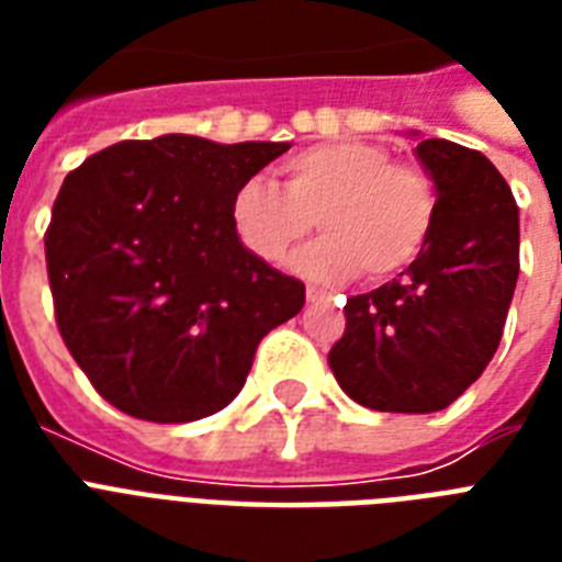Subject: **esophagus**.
I'll use <instances>...</instances> for the list:
<instances>
[{"label": "esophagus", "mask_w": 562, "mask_h": 562, "mask_svg": "<svg viewBox=\"0 0 562 562\" xmlns=\"http://www.w3.org/2000/svg\"><path fill=\"white\" fill-rule=\"evenodd\" d=\"M333 297L329 291L321 289V285H306V300L308 303H326V300Z\"/></svg>", "instance_id": "esophagus-1"}]
</instances>
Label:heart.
Masks as SVG:
<instances>
[{
	"label": "heart",
	"instance_id": "heart-1",
	"mask_svg": "<svg viewBox=\"0 0 562 562\" xmlns=\"http://www.w3.org/2000/svg\"><path fill=\"white\" fill-rule=\"evenodd\" d=\"M241 245L280 265L321 224L326 236L297 259L308 277L338 280L359 271L382 282L408 271L437 218V192L426 171L396 162L384 145H312L285 162V187L265 175L241 180L229 201Z\"/></svg>",
	"mask_w": 562,
	"mask_h": 562
}]
</instances>
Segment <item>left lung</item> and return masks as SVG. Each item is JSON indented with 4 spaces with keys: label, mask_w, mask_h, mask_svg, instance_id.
<instances>
[{
    "label": "left lung",
    "mask_w": 562,
    "mask_h": 562,
    "mask_svg": "<svg viewBox=\"0 0 562 562\" xmlns=\"http://www.w3.org/2000/svg\"><path fill=\"white\" fill-rule=\"evenodd\" d=\"M437 218L408 271L347 300L329 368L373 411L431 414L452 405L493 359L519 277V210L481 151L423 139Z\"/></svg>",
    "instance_id": "obj_1"
}]
</instances>
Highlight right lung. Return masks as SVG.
Returning a JSON list of instances; mask_svg holds the SVG:
<instances>
[{"mask_svg": "<svg viewBox=\"0 0 562 562\" xmlns=\"http://www.w3.org/2000/svg\"><path fill=\"white\" fill-rule=\"evenodd\" d=\"M285 151L166 134L66 175L46 229L55 321L110 405L151 423L210 417L303 308L306 285L256 259L229 218L238 183Z\"/></svg>", "mask_w": 562, "mask_h": 562, "instance_id": "obj_1", "label": "right lung"}]
</instances>
